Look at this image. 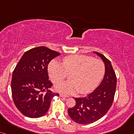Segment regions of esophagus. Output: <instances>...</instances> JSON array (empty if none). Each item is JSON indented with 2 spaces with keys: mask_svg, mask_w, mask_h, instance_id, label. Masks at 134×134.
I'll return each instance as SVG.
<instances>
[{
  "mask_svg": "<svg viewBox=\"0 0 134 134\" xmlns=\"http://www.w3.org/2000/svg\"><path fill=\"white\" fill-rule=\"evenodd\" d=\"M60 96L62 97H65V98L69 97V96H67V95H64V94H62V93H60Z\"/></svg>",
  "mask_w": 134,
  "mask_h": 134,
  "instance_id": "1",
  "label": "esophagus"
}]
</instances>
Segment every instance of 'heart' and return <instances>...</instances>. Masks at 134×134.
Instances as JSON below:
<instances>
[{
  "mask_svg": "<svg viewBox=\"0 0 134 134\" xmlns=\"http://www.w3.org/2000/svg\"><path fill=\"white\" fill-rule=\"evenodd\" d=\"M70 81L55 86V90L65 95L92 92L97 87L105 72V65L100 59L90 56L73 55L64 58L62 64L53 60L48 65V73L54 83H58L65 78L67 73Z\"/></svg>",
  "mask_w": 134,
  "mask_h": 134,
  "instance_id": "heart-1",
  "label": "heart"
}]
</instances>
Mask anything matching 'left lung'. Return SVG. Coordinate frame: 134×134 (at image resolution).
Listing matches in <instances>:
<instances>
[{"label":"left lung","instance_id":"1","mask_svg":"<svg viewBox=\"0 0 134 134\" xmlns=\"http://www.w3.org/2000/svg\"><path fill=\"white\" fill-rule=\"evenodd\" d=\"M105 64V74L102 81L92 93L82 98H74L76 105L68 109V114L73 121L86 125L104 116L112 105L116 88V76L111 62L102 54L94 51Z\"/></svg>","mask_w":134,"mask_h":134}]
</instances>
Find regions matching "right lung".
<instances>
[{
    "instance_id": "1",
    "label": "right lung",
    "mask_w": 134,
    "mask_h": 134,
    "mask_svg": "<svg viewBox=\"0 0 134 134\" xmlns=\"http://www.w3.org/2000/svg\"><path fill=\"white\" fill-rule=\"evenodd\" d=\"M60 55L44 46L26 51L13 72L11 92L14 104L23 115L32 118L44 116L48 112L53 97L49 88L48 66L52 59Z\"/></svg>"
}]
</instances>
